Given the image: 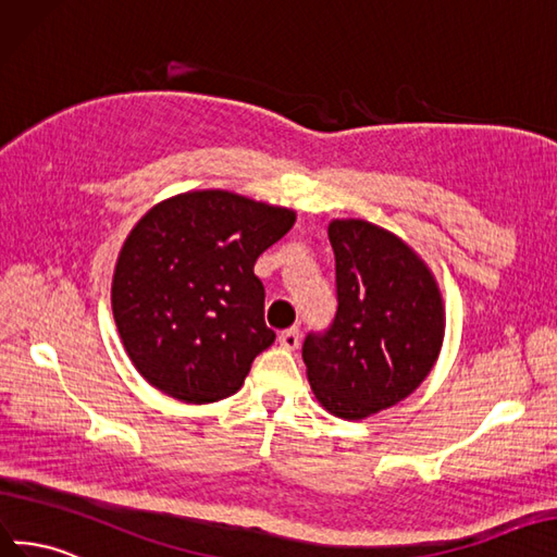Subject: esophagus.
I'll use <instances>...</instances> for the list:
<instances>
[{"mask_svg":"<svg viewBox=\"0 0 557 557\" xmlns=\"http://www.w3.org/2000/svg\"><path fill=\"white\" fill-rule=\"evenodd\" d=\"M280 345L284 347V349H298V345H300V331L294 326V329H287V331H282L280 333Z\"/></svg>","mask_w":557,"mask_h":557,"instance_id":"obj_1","label":"esophagus"}]
</instances>
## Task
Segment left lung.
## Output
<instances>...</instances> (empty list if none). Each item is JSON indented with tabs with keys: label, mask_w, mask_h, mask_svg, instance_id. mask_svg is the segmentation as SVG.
<instances>
[{
	"label": "left lung",
	"mask_w": 557,
	"mask_h": 557,
	"mask_svg": "<svg viewBox=\"0 0 557 557\" xmlns=\"http://www.w3.org/2000/svg\"><path fill=\"white\" fill-rule=\"evenodd\" d=\"M338 312L304 343L314 399L331 416L367 420L404 401L434 369L446 306L420 253L367 219H333Z\"/></svg>",
	"instance_id": "left-lung-1"
}]
</instances>
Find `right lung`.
I'll return each instance as SVG.
<instances>
[{
	"label": "right lung",
	"instance_id": "obj_1",
	"mask_svg": "<svg viewBox=\"0 0 557 557\" xmlns=\"http://www.w3.org/2000/svg\"><path fill=\"white\" fill-rule=\"evenodd\" d=\"M296 212L224 188L165 198L125 237L111 280L121 343L147 383L184 404L243 387L275 343L253 263Z\"/></svg>",
	"mask_w": 557,
	"mask_h": 557
}]
</instances>
